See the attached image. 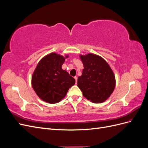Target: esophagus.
I'll return each instance as SVG.
<instances>
[{
	"label": "esophagus",
	"instance_id": "1",
	"mask_svg": "<svg viewBox=\"0 0 148 148\" xmlns=\"http://www.w3.org/2000/svg\"><path fill=\"white\" fill-rule=\"evenodd\" d=\"M74 78L75 79V81H76V84H77V77H75Z\"/></svg>",
	"mask_w": 148,
	"mask_h": 148
}]
</instances>
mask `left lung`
Returning a JSON list of instances; mask_svg holds the SVG:
<instances>
[{
  "mask_svg": "<svg viewBox=\"0 0 148 148\" xmlns=\"http://www.w3.org/2000/svg\"><path fill=\"white\" fill-rule=\"evenodd\" d=\"M84 69L78 78V86L83 96L93 103L106 101L115 87L114 71L108 63L101 56L89 53L79 55Z\"/></svg>",
  "mask_w": 148,
  "mask_h": 148,
  "instance_id": "left-lung-1",
  "label": "left lung"
}]
</instances>
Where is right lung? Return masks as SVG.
I'll return each instance as SVG.
<instances>
[{
	"instance_id": "right-lung-1",
	"label": "right lung",
	"mask_w": 148,
	"mask_h": 148,
	"mask_svg": "<svg viewBox=\"0 0 148 148\" xmlns=\"http://www.w3.org/2000/svg\"><path fill=\"white\" fill-rule=\"evenodd\" d=\"M69 55L52 52L39 62L31 78L32 87L38 96L50 104L59 102L75 83V79L62 69Z\"/></svg>"
}]
</instances>
